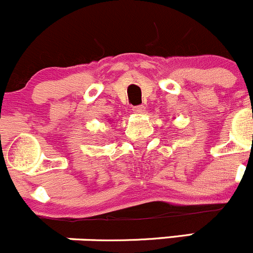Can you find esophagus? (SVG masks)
<instances>
[{
	"label": "esophagus",
	"mask_w": 253,
	"mask_h": 253,
	"mask_svg": "<svg viewBox=\"0 0 253 253\" xmlns=\"http://www.w3.org/2000/svg\"><path fill=\"white\" fill-rule=\"evenodd\" d=\"M133 112L135 114H144L145 113V105H136V107H133Z\"/></svg>",
	"instance_id": "34e87169"
}]
</instances>
